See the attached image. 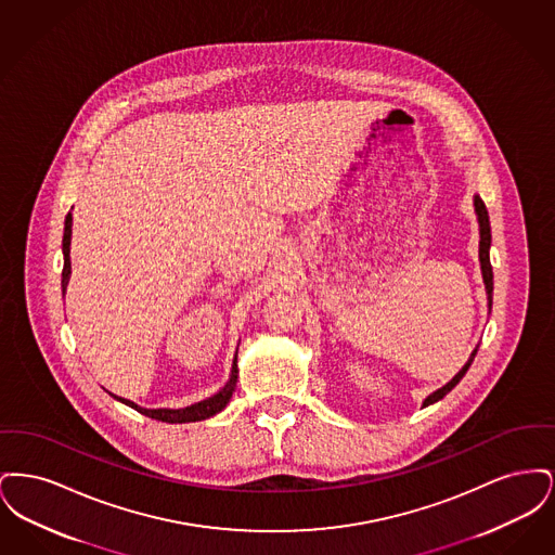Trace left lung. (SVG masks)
<instances>
[{
    "label": "left lung",
    "instance_id": "8db88e82",
    "mask_svg": "<svg viewBox=\"0 0 555 555\" xmlns=\"http://www.w3.org/2000/svg\"><path fill=\"white\" fill-rule=\"evenodd\" d=\"M475 210L476 216H478V227H480V249H478V258H480L482 281H485V289H487V295H489V306H491V297H493V268H491V260H489V247H491V224H489V214H487V208H485V202H482L478 195H475ZM476 351H478V347L473 351V356H470V360L466 362V366L460 370V372L449 380L446 387L437 389L433 396H428L424 399L423 408H426V405H430V403H435V401H439V399H443V397L448 396L449 391H451V389L462 380V376L466 374V370L470 369V364H473V360H475Z\"/></svg>",
    "mask_w": 555,
    "mask_h": 555
}]
</instances>
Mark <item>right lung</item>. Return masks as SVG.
<instances>
[{"mask_svg":"<svg viewBox=\"0 0 555 555\" xmlns=\"http://www.w3.org/2000/svg\"><path fill=\"white\" fill-rule=\"evenodd\" d=\"M70 235H73V214L66 216V222H64V238H62V251H64V268H62V291H66L68 285V279H70ZM235 385H237V356H235V362H233V370H231V378L229 383L216 393V396L208 397L199 403H193L189 408L183 410H145V408H139L137 403H132L129 399H122V397H114L127 405H131L132 410H137L139 414L147 416V418H154V421H162V423L181 424V423H195V421H206L214 414H218L220 410L227 408L229 399L235 391Z\"/></svg>","mask_w":555,"mask_h":555,"instance_id":"obj_1","label":"right lung"}]
</instances>
